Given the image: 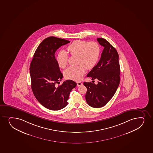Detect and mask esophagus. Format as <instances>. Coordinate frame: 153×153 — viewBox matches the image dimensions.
<instances>
[{"mask_svg":"<svg viewBox=\"0 0 153 153\" xmlns=\"http://www.w3.org/2000/svg\"><path fill=\"white\" fill-rule=\"evenodd\" d=\"M83 85V83H81V82H77V86L79 87V86H82Z\"/></svg>","mask_w":153,"mask_h":153,"instance_id":"obj_1","label":"esophagus"}]
</instances>
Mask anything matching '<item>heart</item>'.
<instances>
[{
    "mask_svg": "<svg viewBox=\"0 0 153 153\" xmlns=\"http://www.w3.org/2000/svg\"><path fill=\"white\" fill-rule=\"evenodd\" d=\"M67 51L71 56H77L76 66H70L64 71V74L67 79L79 81L87 69L92 68L98 62L100 54V46L96 42L76 40L67 47ZM68 55L64 51H60L56 56L58 65L62 68L66 67Z\"/></svg>",
    "mask_w": 153,
    "mask_h": 153,
    "instance_id": "obj_1",
    "label": "heart"
}]
</instances>
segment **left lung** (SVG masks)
I'll use <instances>...</instances> for the list:
<instances>
[{"label":"left lung","mask_w":153,"mask_h":153,"mask_svg":"<svg viewBox=\"0 0 153 153\" xmlns=\"http://www.w3.org/2000/svg\"><path fill=\"white\" fill-rule=\"evenodd\" d=\"M97 40L104 46L100 60L87 74L92 79H98L96 85L84 82L87 89L85 97L87 104L98 108L107 104L117 89L120 82V66L116 49L105 39L99 38Z\"/></svg>","instance_id":"1"}]
</instances>
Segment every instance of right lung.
Here are the masks:
<instances>
[{
	"mask_svg": "<svg viewBox=\"0 0 153 153\" xmlns=\"http://www.w3.org/2000/svg\"><path fill=\"white\" fill-rule=\"evenodd\" d=\"M70 42L65 39L49 37L42 41L33 55L30 65L32 91L38 101L51 110H59L67 105L69 94L76 86L70 79L56 86L63 74L56 62L55 53L61 46Z\"/></svg>",
	"mask_w": 153,
	"mask_h": 153,
	"instance_id": "add662e5",
	"label": "right lung"
}]
</instances>
